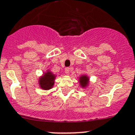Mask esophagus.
<instances>
[{
    "mask_svg": "<svg viewBox=\"0 0 135 135\" xmlns=\"http://www.w3.org/2000/svg\"><path fill=\"white\" fill-rule=\"evenodd\" d=\"M70 69L69 68H66L65 69V72L66 74H70Z\"/></svg>",
    "mask_w": 135,
    "mask_h": 135,
    "instance_id": "1",
    "label": "esophagus"
}]
</instances>
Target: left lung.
Returning a JSON list of instances; mask_svg holds the SVG:
<instances>
[{
	"mask_svg": "<svg viewBox=\"0 0 135 135\" xmlns=\"http://www.w3.org/2000/svg\"><path fill=\"white\" fill-rule=\"evenodd\" d=\"M80 83L82 87H86L88 83V78L86 76H81L80 78Z\"/></svg>",
	"mask_w": 135,
	"mask_h": 135,
	"instance_id": "obj_1",
	"label": "left lung"
}]
</instances>
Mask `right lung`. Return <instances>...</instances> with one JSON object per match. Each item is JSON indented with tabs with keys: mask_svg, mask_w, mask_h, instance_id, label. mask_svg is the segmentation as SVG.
<instances>
[{
	"mask_svg": "<svg viewBox=\"0 0 135 135\" xmlns=\"http://www.w3.org/2000/svg\"><path fill=\"white\" fill-rule=\"evenodd\" d=\"M55 76L50 71H47L39 79V85L43 90H49L54 84Z\"/></svg>",
	"mask_w": 135,
	"mask_h": 135,
	"instance_id": "1",
	"label": "right lung"
}]
</instances>
